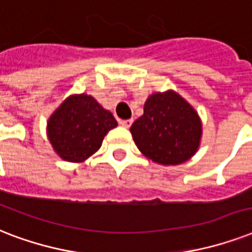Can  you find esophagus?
Here are the masks:
<instances>
[{"label":"esophagus","instance_id":"34e87169","mask_svg":"<svg viewBox=\"0 0 252 252\" xmlns=\"http://www.w3.org/2000/svg\"><path fill=\"white\" fill-rule=\"evenodd\" d=\"M120 124L124 126V127H130L132 124V120H122L120 121Z\"/></svg>","mask_w":252,"mask_h":252}]
</instances>
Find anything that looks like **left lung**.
Masks as SVG:
<instances>
[{
    "label": "left lung",
    "mask_w": 252,
    "mask_h": 252,
    "mask_svg": "<svg viewBox=\"0 0 252 252\" xmlns=\"http://www.w3.org/2000/svg\"><path fill=\"white\" fill-rule=\"evenodd\" d=\"M143 116L131 125L134 142L144 157L159 164L184 163L201 139V121L181 95L169 91L150 95Z\"/></svg>",
    "instance_id": "1"
}]
</instances>
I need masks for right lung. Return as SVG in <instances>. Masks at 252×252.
Returning <instances> with one entry per match:
<instances>
[{"label": "right lung", "instance_id": "obj_1", "mask_svg": "<svg viewBox=\"0 0 252 252\" xmlns=\"http://www.w3.org/2000/svg\"><path fill=\"white\" fill-rule=\"evenodd\" d=\"M117 126L116 118L93 97L71 95L48 121V139L62 159L83 161L101 147L104 136Z\"/></svg>", "mask_w": 252, "mask_h": 252}]
</instances>
